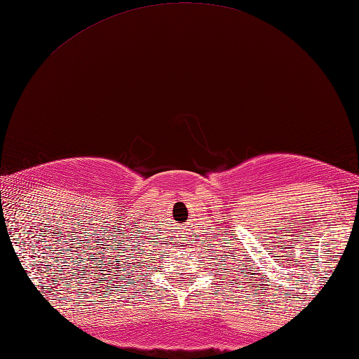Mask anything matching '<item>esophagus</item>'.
<instances>
[{"label": "esophagus", "mask_w": 359, "mask_h": 359, "mask_svg": "<svg viewBox=\"0 0 359 359\" xmlns=\"http://www.w3.org/2000/svg\"><path fill=\"white\" fill-rule=\"evenodd\" d=\"M179 236H180V238H179V240L176 241L177 244H180V243H187V241H182V240H183V238H182V235H179Z\"/></svg>", "instance_id": "obj_1"}]
</instances>
